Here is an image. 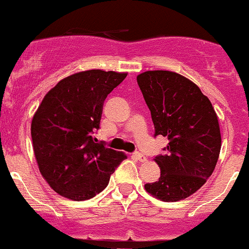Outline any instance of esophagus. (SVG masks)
<instances>
[{
  "label": "esophagus",
  "mask_w": 249,
  "mask_h": 249,
  "mask_svg": "<svg viewBox=\"0 0 249 249\" xmlns=\"http://www.w3.org/2000/svg\"><path fill=\"white\" fill-rule=\"evenodd\" d=\"M133 158H135L136 160H138V161H141V162H144L145 160H146V158L144 155H143V154H141V153H138V151H136V153H133Z\"/></svg>",
  "instance_id": "obj_1"
}]
</instances>
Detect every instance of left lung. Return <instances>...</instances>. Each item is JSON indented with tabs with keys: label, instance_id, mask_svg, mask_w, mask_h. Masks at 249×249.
<instances>
[{
	"label": "left lung",
	"instance_id": "1",
	"mask_svg": "<svg viewBox=\"0 0 249 249\" xmlns=\"http://www.w3.org/2000/svg\"><path fill=\"white\" fill-rule=\"evenodd\" d=\"M155 133L168 138L164 154L155 156L161 169L146 192L163 201L190 197L213 174L221 151L218 119L210 100L188 78L154 70L137 76Z\"/></svg>",
	"mask_w": 249,
	"mask_h": 249
}]
</instances>
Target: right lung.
I'll list each match as a JSON object with an SVG mask.
<instances>
[{
    "label": "right lung",
    "instance_id": "1",
    "mask_svg": "<svg viewBox=\"0 0 249 249\" xmlns=\"http://www.w3.org/2000/svg\"><path fill=\"white\" fill-rule=\"evenodd\" d=\"M125 72L87 70L63 78L45 95L31 125L39 171L54 192L87 200L108 185L126 155L96 143L105 99Z\"/></svg>",
    "mask_w": 249,
    "mask_h": 249
}]
</instances>
